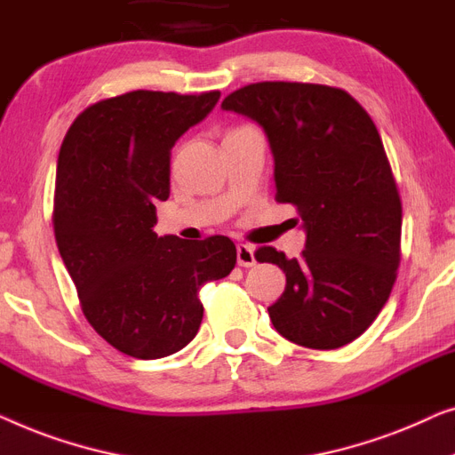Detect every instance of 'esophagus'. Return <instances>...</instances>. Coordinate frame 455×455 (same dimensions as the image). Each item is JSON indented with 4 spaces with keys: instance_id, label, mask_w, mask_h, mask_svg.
I'll return each mask as SVG.
<instances>
[{
    "instance_id": "esophagus-1",
    "label": "esophagus",
    "mask_w": 455,
    "mask_h": 455,
    "mask_svg": "<svg viewBox=\"0 0 455 455\" xmlns=\"http://www.w3.org/2000/svg\"><path fill=\"white\" fill-rule=\"evenodd\" d=\"M236 264L241 267L255 266V249L251 245H236Z\"/></svg>"
}]
</instances>
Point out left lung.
Returning <instances> with one entry per match:
<instances>
[{
	"label": "left lung",
	"instance_id": "8db88e82",
	"mask_svg": "<svg viewBox=\"0 0 455 455\" xmlns=\"http://www.w3.org/2000/svg\"><path fill=\"white\" fill-rule=\"evenodd\" d=\"M264 130L276 202L294 204L305 251L289 259L261 247L286 289L267 307L280 336L331 350L363 334L392 292L400 264L402 204L379 132L340 88L258 82L222 100Z\"/></svg>",
	"mask_w": 455,
	"mask_h": 455
}]
</instances>
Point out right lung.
<instances>
[{
	"label": "right lung",
	"mask_w": 455,
	"mask_h": 455,
	"mask_svg": "<svg viewBox=\"0 0 455 455\" xmlns=\"http://www.w3.org/2000/svg\"><path fill=\"white\" fill-rule=\"evenodd\" d=\"M219 91H133L82 111L63 138L55 177V241L97 334L133 358L179 353L200 330L202 284L236 264L216 235L158 236L171 191V148L216 107Z\"/></svg>",
	"instance_id": "add662e5"
}]
</instances>
